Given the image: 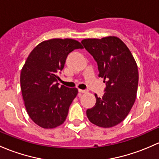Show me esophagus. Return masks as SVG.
Segmentation results:
<instances>
[{"label":"esophagus","mask_w":159,"mask_h":159,"mask_svg":"<svg viewBox=\"0 0 159 159\" xmlns=\"http://www.w3.org/2000/svg\"><path fill=\"white\" fill-rule=\"evenodd\" d=\"M78 91L80 93H87L88 92V90H81V89H78Z\"/></svg>","instance_id":"esophagus-1"}]
</instances>
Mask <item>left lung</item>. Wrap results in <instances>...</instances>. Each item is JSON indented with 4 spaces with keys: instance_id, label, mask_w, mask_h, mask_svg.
Here are the masks:
<instances>
[{
    "instance_id": "1",
    "label": "left lung",
    "mask_w": 159,
    "mask_h": 159,
    "mask_svg": "<svg viewBox=\"0 0 159 159\" xmlns=\"http://www.w3.org/2000/svg\"><path fill=\"white\" fill-rule=\"evenodd\" d=\"M81 43L98 63V76L107 81L104 94H95V106L87 110V116L96 126L113 127L126 117L134 104L139 81L136 62L116 36L85 39Z\"/></svg>"
}]
</instances>
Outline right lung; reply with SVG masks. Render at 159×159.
I'll use <instances>...</instances> for the list:
<instances>
[{
	"mask_svg": "<svg viewBox=\"0 0 159 159\" xmlns=\"http://www.w3.org/2000/svg\"><path fill=\"white\" fill-rule=\"evenodd\" d=\"M77 49H83L77 40L52 39L40 43L26 58L21 70V91L28 115L40 127H57L68 116L78 89L58 86V73L68 55Z\"/></svg>",
	"mask_w": 159,
	"mask_h": 159,
	"instance_id": "add662e5",
	"label": "right lung"
}]
</instances>
